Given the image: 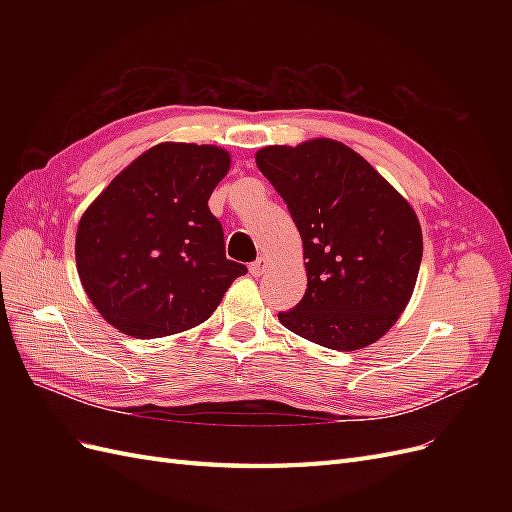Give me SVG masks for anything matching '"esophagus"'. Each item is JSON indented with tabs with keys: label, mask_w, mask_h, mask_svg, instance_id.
<instances>
[{
	"label": "esophagus",
	"mask_w": 512,
	"mask_h": 512,
	"mask_svg": "<svg viewBox=\"0 0 512 512\" xmlns=\"http://www.w3.org/2000/svg\"><path fill=\"white\" fill-rule=\"evenodd\" d=\"M267 271H269V262H267V258H258L256 262H252V265H250V273H252L254 277L265 275Z\"/></svg>",
	"instance_id": "34e87169"
}]
</instances>
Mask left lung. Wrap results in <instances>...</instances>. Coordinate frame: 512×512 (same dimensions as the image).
Listing matches in <instances>:
<instances>
[{"label": "left lung", "instance_id": "left-lung-1", "mask_svg": "<svg viewBox=\"0 0 512 512\" xmlns=\"http://www.w3.org/2000/svg\"><path fill=\"white\" fill-rule=\"evenodd\" d=\"M256 164L303 241L307 290L277 318L331 350L378 342L404 314L421 269L423 230L412 205L333 138L262 147Z\"/></svg>", "mask_w": 512, "mask_h": 512}]
</instances>
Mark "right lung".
Listing matches in <instances>:
<instances>
[{
	"label": "right lung",
	"mask_w": 512,
	"mask_h": 512,
	"mask_svg": "<svg viewBox=\"0 0 512 512\" xmlns=\"http://www.w3.org/2000/svg\"><path fill=\"white\" fill-rule=\"evenodd\" d=\"M230 170L218 145L158 143L106 185L76 228V271L100 316L138 339L205 322L247 269L226 258L207 200Z\"/></svg>",
	"instance_id": "right-lung-1"
}]
</instances>
